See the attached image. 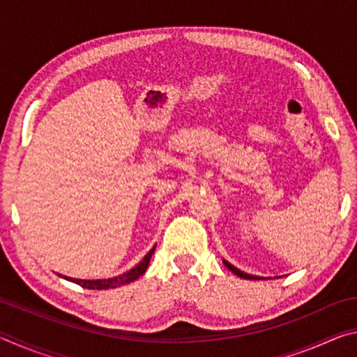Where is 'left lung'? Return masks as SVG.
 <instances>
[{
	"label": "left lung",
	"instance_id": "8db88e82",
	"mask_svg": "<svg viewBox=\"0 0 357 357\" xmlns=\"http://www.w3.org/2000/svg\"><path fill=\"white\" fill-rule=\"evenodd\" d=\"M223 264L227 266V268L231 271V273H234L236 274L238 277H241V279H247V280H259V277H257V275H250V274H247V273H243V271L241 269H238V268H234L233 264H229L227 259H223Z\"/></svg>",
	"mask_w": 357,
	"mask_h": 357
}]
</instances>
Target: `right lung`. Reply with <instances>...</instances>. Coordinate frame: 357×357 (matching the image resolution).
Instances as JSON below:
<instances>
[{
	"mask_svg": "<svg viewBox=\"0 0 357 357\" xmlns=\"http://www.w3.org/2000/svg\"><path fill=\"white\" fill-rule=\"evenodd\" d=\"M154 250H155V245L146 253V257H144L142 261L135 266L134 269H130V271H128V273L121 274L118 277H113V279L80 280V279H72V277H64V279H68L70 282L77 283V285H80L83 288H88V289H108V288H116V287H121V285H126V283L134 282V280L138 279V277L146 273V269L149 266V259H151V257H153Z\"/></svg>",
	"mask_w": 357,
	"mask_h": 357,
	"instance_id": "obj_1",
	"label": "right lung"
}]
</instances>
